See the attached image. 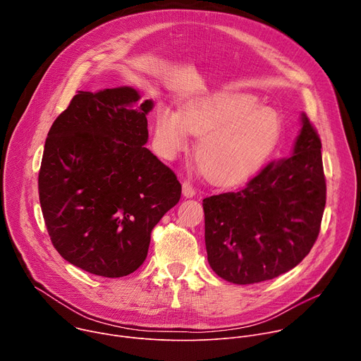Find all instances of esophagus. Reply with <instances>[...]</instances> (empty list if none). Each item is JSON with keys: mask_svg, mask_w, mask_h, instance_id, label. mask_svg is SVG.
I'll return each instance as SVG.
<instances>
[{"mask_svg": "<svg viewBox=\"0 0 361 361\" xmlns=\"http://www.w3.org/2000/svg\"><path fill=\"white\" fill-rule=\"evenodd\" d=\"M194 194H195V190H194L192 184L188 180L183 181V195L187 198H191V197H194Z\"/></svg>", "mask_w": 361, "mask_h": 361, "instance_id": "34e87169", "label": "esophagus"}]
</instances>
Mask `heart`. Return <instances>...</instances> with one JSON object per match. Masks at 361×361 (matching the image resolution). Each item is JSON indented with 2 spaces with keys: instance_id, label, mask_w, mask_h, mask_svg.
<instances>
[{
  "instance_id": "obj_1",
  "label": "heart",
  "mask_w": 361,
  "mask_h": 361,
  "mask_svg": "<svg viewBox=\"0 0 361 361\" xmlns=\"http://www.w3.org/2000/svg\"><path fill=\"white\" fill-rule=\"evenodd\" d=\"M190 133L200 137L195 159L217 185H235L259 174L283 138L277 113L248 94L224 91L194 99L181 114L160 109L156 137L167 157L184 151Z\"/></svg>"
}]
</instances>
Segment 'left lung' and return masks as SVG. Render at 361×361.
Wrapping results in <instances>:
<instances>
[{"mask_svg":"<svg viewBox=\"0 0 361 361\" xmlns=\"http://www.w3.org/2000/svg\"><path fill=\"white\" fill-rule=\"evenodd\" d=\"M293 156L269 163L245 187L202 200L213 271L234 284L276 279L314 245L326 207L322 140L302 114Z\"/></svg>","mask_w":361,"mask_h":361,"instance_id":"8db88e82","label":"left lung"}]
</instances>
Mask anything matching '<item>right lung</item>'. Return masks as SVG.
I'll list each match as a JSON object with an SVG mask.
<instances>
[{"mask_svg": "<svg viewBox=\"0 0 361 361\" xmlns=\"http://www.w3.org/2000/svg\"><path fill=\"white\" fill-rule=\"evenodd\" d=\"M138 99L131 87L78 91L48 131L38 173L51 243L101 277L134 273L181 197L174 171L144 147L152 101Z\"/></svg>", "mask_w": 361, "mask_h": 361, "instance_id": "right-lung-1", "label": "right lung"}]
</instances>
